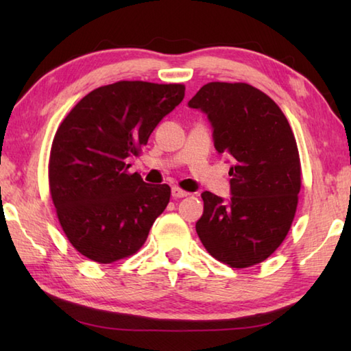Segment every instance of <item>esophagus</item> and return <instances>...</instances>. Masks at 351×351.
Wrapping results in <instances>:
<instances>
[{
  "label": "esophagus",
  "instance_id": "esophagus-1",
  "mask_svg": "<svg viewBox=\"0 0 351 351\" xmlns=\"http://www.w3.org/2000/svg\"><path fill=\"white\" fill-rule=\"evenodd\" d=\"M189 195H190L189 191H185V190H182V189H180V187H173V189H171V196H173L175 199L187 197Z\"/></svg>",
  "mask_w": 351,
  "mask_h": 351
}]
</instances>
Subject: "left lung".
<instances>
[{
	"mask_svg": "<svg viewBox=\"0 0 351 351\" xmlns=\"http://www.w3.org/2000/svg\"><path fill=\"white\" fill-rule=\"evenodd\" d=\"M189 106L205 111L215 149L235 162L229 202L202 193L200 241L232 268L263 263L285 240L299 204L302 166L294 132L278 104L247 83H208Z\"/></svg>",
	"mask_w": 351,
	"mask_h": 351,
	"instance_id": "obj_1",
	"label": "left lung"
}]
</instances>
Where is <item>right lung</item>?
Instances as JSON below:
<instances>
[{
  "label": "right lung",
  "instance_id": "1",
  "mask_svg": "<svg viewBox=\"0 0 351 351\" xmlns=\"http://www.w3.org/2000/svg\"><path fill=\"white\" fill-rule=\"evenodd\" d=\"M184 93V84L117 81L86 95L57 128L49 193L64 235L81 255L111 264L145 244L170 187L146 184L130 173L126 160L141 154Z\"/></svg>",
  "mask_w": 351,
  "mask_h": 351
}]
</instances>
